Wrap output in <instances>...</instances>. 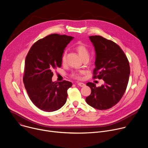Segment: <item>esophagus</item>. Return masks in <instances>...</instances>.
<instances>
[{
    "mask_svg": "<svg viewBox=\"0 0 148 148\" xmlns=\"http://www.w3.org/2000/svg\"><path fill=\"white\" fill-rule=\"evenodd\" d=\"M77 85L81 87H84L86 86V84L83 83V82H78L77 83Z\"/></svg>",
    "mask_w": 148,
    "mask_h": 148,
    "instance_id": "esophagus-1",
    "label": "esophagus"
}]
</instances>
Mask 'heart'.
<instances>
[{
  "instance_id": "heart-1",
  "label": "heart",
  "mask_w": 148,
  "mask_h": 148,
  "mask_svg": "<svg viewBox=\"0 0 148 148\" xmlns=\"http://www.w3.org/2000/svg\"><path fill=\"white\" fill-rule=\"evenodd\" d=\"M76 50L80 56V57L83 60L84 59H88L89 56H90V52L88 49V48L83 44H79L76 47ZM66 56L67 53L66 52H64L62 54V57H61V62L62 64H64L66 62ZM84 73L83 71H75L71 73V76L75 78V79H80L81 78V75Z\"/></svg>"
}]
</instances>
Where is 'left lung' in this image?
<instances>
[{
    "instance_id": "obj_1",
    "label": "left lung",
    "mask_w": 148,
    "mask_h": 148,
    "mask_svg": "<svg viewBox=\"0 0 148 148\" xmlns=\"http://www.w3.org/2000/svg\"><path fill=\"white\" fill-rule=\"evenodd\" d=\"M89 37L96 53L93 78L102 79L105 84L97 87L94 83L88 82L91 93L86 102L95 109L108 110L120 101L125 92L130 74V63L123 50L114 41L100 36Z\"/></svg>"
}]
</instances>
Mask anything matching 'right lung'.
I'll use <instances>...</instances> for the list:
<instances>
[{"label": "right lung", "mask_w": 148, "mask_h": 148, "mask_svg": "<svg viewBox=\"0 0 148 148\" xmlns=\"http://www.w3.org/2000/svg\"><path fill=\"white\" fill-rule=\"evenodd\" d=\"M74 37L52 34L37 41L25 60L23 82L30 99L44 111L61 108L67 101L70 81L53 82V70L61 66L64 50Z\"/></svg>", "instance_id": "obj_1"}]
</instances>
